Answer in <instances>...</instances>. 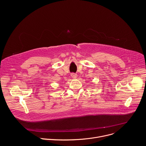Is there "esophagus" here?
<instances>
[{
	"label": "esophagus",
	"mask_w": 146,
	"mask_h": 146,
	"mask_svg": "<svg viewBox=\"0 0 146 146\" xmlns=\"http://www.w3.org/2000/svg\"><path fill=\"white\" fill-rule=\"evenodd\" d=\"M71 76H72V77L73 78H76L77 77V74H76V73H72V74H71Z\"/></svg>",
	"instance_id": "34e87169"
}]
</instances>
